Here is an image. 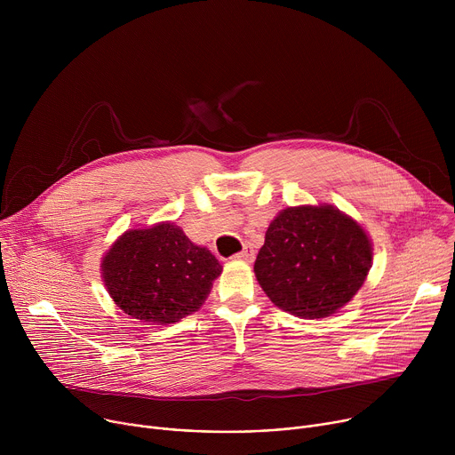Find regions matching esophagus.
I'll list each match as a JSON object with an SVG mask.
<instances>
[{
  "label": "esophagus",
  "mask_w": 455,
  "mask_h": 455,
  "mask_svg": "<svg viewBox=\"0 0 455 455\" xmlns=\"http://www.w3.org/2000/svg\"><path fill=\"white\" fill-rule=\"evenodd\" d=\"M235 259H239V261H244V263H251L255 259V251L251 246H244L239 253H235Z\"/></svg>",
  "instance_id": "obj_1"
}]
</instances>
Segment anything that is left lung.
Returning <instances> with one entry per match:
<instances>
[{
    "label": "left lung",
    "instance_id": "obj_1",
    "mask_svg": "<svg viewBox=\"0 0 455 455\" xmlns=\"http://www.w3.org/2000/svg\"><path fill=\"white\" fill-rule=\"evenodd\" d=\"M372 267L365 228L333 205L286 207L270 223L253 272L268 299L300 318L344 307Z\"/></svg>",
    "mask_w": 455,
    "mask_h": 455
}]
</instances>
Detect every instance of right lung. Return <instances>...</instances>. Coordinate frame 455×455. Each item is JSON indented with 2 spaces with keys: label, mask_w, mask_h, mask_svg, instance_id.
I'll list each match as a JSON object with an SVG mask.
<instances>
[{
  "label": "right lung",
  "mask_w": 455,
  "mask_h": 455,
  "mask_svg": "<svg viewBox=\"0 0 455 455\" xmlns=\"http://www.w3.org/2000/svg\"><path fill=\"white\" fill-rule=\"evenodd\" d=\"M221 272L212 251L194 244L171 221L125 230L100 263L113 302L124 313L156 326L198 311Z\"/></svg>",
  "instance_id": "add662e5"
}]
</instances>
